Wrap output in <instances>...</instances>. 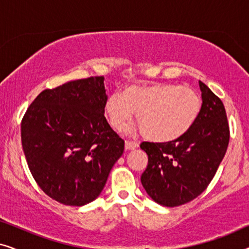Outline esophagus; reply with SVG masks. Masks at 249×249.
Instances as JSON below:
<instances>
[{
    "mask_svg": "<svg viewBox=\"0 0 249 249\" xmlns=\"http://www.w3.org/2000/svg\"><path fill=\"white\" fill-rule=\"evenodd\" d=\"M139 146L137 142H130V141H125L124 142V147L127 151H132V149H136Z\"/></svg>",
    "mask_w": 249,
    "mask_h": 249,
    "instance_id": "1",
    "label": "esophagus"
}]
</instances>
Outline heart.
<instances>
[{
    "label": "heart",
    "instance_id": "b5f03b06",
    "mask_svg": "<svg viewBox=\"0 0 249 249\" xmlns=\"http://www.w3.org/2000/svg\"><path fill=\"white\" fill-rule=\"evenodd\" d=\"M203 101L193 88L177 84L128 86L104 104L111 127L121 131L136 112L142 134L149 141L166 142L187 134L198 119Z\"/></svg>",
    "mask_w": 249,
    "mask_h": 249
}]
</instances>
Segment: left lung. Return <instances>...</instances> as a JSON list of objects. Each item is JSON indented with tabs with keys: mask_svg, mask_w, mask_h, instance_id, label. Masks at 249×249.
I'll use <instances>...</instances> for the list:
<instances>
[{
	"mask_svg": "<svg viewBox=\"0 0 249 249\" xmlns=\"http://www.w3.org/2000/svg\"><path fill=\"white\" fill-rule=\"evenodd\" d=\"M203 107L192 129L166 142H142L148 156L142 175L146 193L163 206L189 203L207 188L226 154L229 124L222 101L199 81Z\"/></svg>",
	"mask_w": 249,
	"mask_h": 249,
	"instance_id": "8db88e82",
	"label": "left lung"
}]
</instances>
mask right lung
Instances as JSON below:
<instances>
[{
  "mask_svg": "<svg viewBox=\"0 0 249 249\" xmlns=\"http://www.w3.org/2000/svg\"><path fill=\"white\" fill-rule=\"evenodd\" d=\"M104 77L45 89L21 120L27 164L40 189L63 205L83 206L100 195L124 141L104 117Z\"/></svg>",
  "mask_w": 249,
  "mask_h": 249,
  "instance_id": "right-lung-1",
  "label": "right lung"
}]
</instances>
